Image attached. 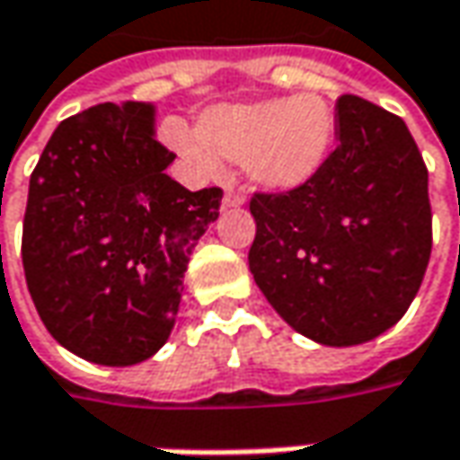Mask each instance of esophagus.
<instances>
[{
    "label": "esophagus",
    "instance_id": "esophagus-1",
    "mask_svg": "<svg viewBox=\"0 0 460 460\" xmlns=\"http://www.w3.org/2000/svg\"><path fill=\"white\" fill-rule=\"evenodd\" d=\"M222 204L225 207H243L245 204V196L238 194V191H233V189H227V194L222 199Z\"/></svg>",
    "mask_w": 460,
    "mask_h": 460
}]
</instances>
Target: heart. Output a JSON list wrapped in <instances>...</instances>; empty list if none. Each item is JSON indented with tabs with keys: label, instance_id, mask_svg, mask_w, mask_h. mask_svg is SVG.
Wrapping results in <instances>:
<instances>
[{
	"label": "heart",
	"instance_id": "heart-1",
	"mask_svg": "<svg viewBox=\"0 0 460 460\" xmlns=\"http://www.w3.org/2000/svg\"><path fill=\"white\" fill-rule=\"evenodd\" d=\"M163 137L201 175H217L222 157L245 165L259 189L295 191L323 171L336 142V116L321 95L271 98L209 108L199 131L171 121Z\"/></svg>",
	"mask_w": 460,
	"mask_h": 460
}]
</instances>
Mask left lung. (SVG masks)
I'll return each instance as SVG.
<instances>
[{
	"label": "left lung",
	"instance_id": "obj_1",
	"mask_svg": "<svg viewBox=\"0 0 460 460\" xmlns=\"http://www.w3.org/2000/svg\"><path fill=\"white\" fill-rule=\"evenodd\" d=\"M336 137L310 183L253 194L248 266L295 332L352 347L411 305L432 251V209L422 152L399 116L341 95Z\"/></svg>",
	"mask_w": 460,
	"mask_h": 460
}]
</instances>
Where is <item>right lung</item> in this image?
<instances>
[{"label":"right lung","instance_id":"add662e5","mask_svg":"<svg viewBox=\"0 0 460 460\" xmlns=\"http://www.w3.org/2000/svg\"><path fill=\"white\" fill-rule=\"evenodd\" d=\"M152 103H101L64 119L33 175L22 269L61 347L95 365L152 357L172 332L183 271L219 217L222 189L189 191L165 168Z\"/></svg>","mask_w":460,"mask_h":460}]
</instances>
